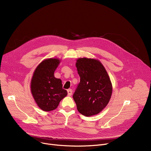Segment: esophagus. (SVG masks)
Returning a JSON list of instances; mask_svg holds the SVG:
<instances>
[{"instance_id":"34e87169","label":"esophagus","mask_w":151,"mask_h":151,"mask_svg":"<svg viewBox=\"0 0 151 151\" xmlns=\"http://www.w3.org/2000/svg\"><path fill=\"white\" fill-rule=\"evenodd\" d=\"M67 92H68V96H71V94H72V90L71 89H68L67 90Z\"/></svg>"}]
</instances>
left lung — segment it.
Wrapping results in <instances>:
<instances>
[{"instance_id": "obj_1", "label": "left lung", "mask_w": 151, "mask_h": 151, "mask_svg": "<svg viewBox=\"0 0 151 151\" xmlns=\"http://www.w3.org/2000/svg\"><path fill=\"white\" fill-rule=\"evenodd\" d=\"M76 67L80 83L73 98L77 109L85 116L99 114L108 104L113 86L101 62L96 59L78 58Z\"/></svg>"}]
</instances>
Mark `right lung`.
<instances>
[{"instance_id":"obj_1","label":"right lung","mask_w":151,"mask_h":151,"mask_svg":"<svg viewBox=\"0 0 151 151\" xmlns=\"http://www.w3.org/2000/svg\"><path fill=\"white\" fill-rule=\"evenodd\" d=\"M58 58L44 59L35 69L30 81V91L37 106L44 111L56 109L59 102L67 96L60 79L54 71L60 63Z\"/></svg>"}]
</instances>
